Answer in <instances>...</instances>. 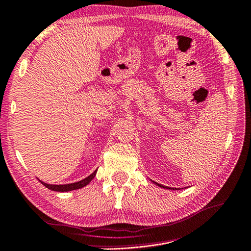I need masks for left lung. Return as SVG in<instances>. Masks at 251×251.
Instances as JSON below:
<instances>
[{"label": "left lung", "instance_id": "1", "mask_svg": "<svg viewBox=\"0 0 251 251\" xmlns=\"http://www.w3.org/2000/svg\"><path fill=\"white\" fill-rule=\"evenodd\" d=\"M154 183H155V182H154ZM156 184H157L158 186H161V188H164V189L168 188V186H164V185H162V184H158V183H156ZM168 189H170V188H168Z\"/></svg>", "mask_w": 251, "mask_h": 251}]
</instances>
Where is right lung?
I'll return each mask as SVG.
<instances>
[{
    "label": "right lung",
    "instance_id": "right-lung-1",
    "mask_svg": "<svg viewBox=\"0 0 251 251\" xmlns=\"http://www.w3.org/2000/svg\"><path fill=\"white\" fill-rule=\"evenodd\" d=\"M96 173H97V171H95L93 174H90L89 176H87L86 178H83V180L79 181V182L70 183V184L54 185V184H48V183H45V182H42V181H40V182H41L42 184L46 186V188L52 190V191H58V192H67V191L77 190V189H80V188H83V186H86L95 177V176H96Z\"/></svg>",
    "mask_w": 251,
    "mask_h": 251
}]
</instances>
